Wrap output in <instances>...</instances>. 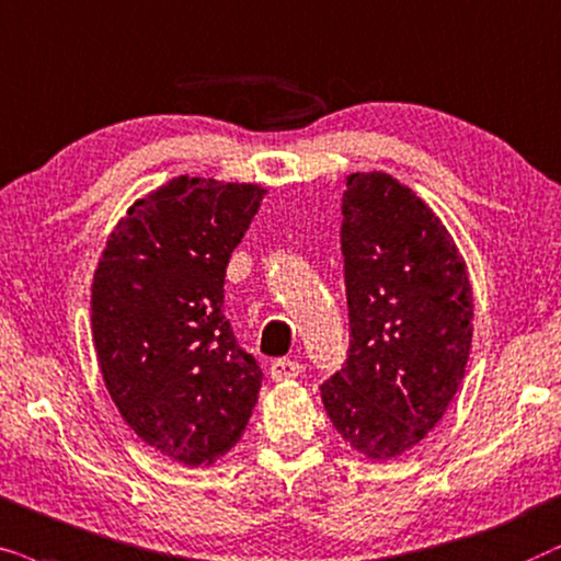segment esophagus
<instances>
[{"label": "esophagus", "instance_id": "34e87169", "mask_svg": "<svg viewBox=\"0 0 561 561\" xmlns=\"http://www.w3.org/2000/svg\"><path fill=\"white\" fill-rule=\"evenodd\" d=\"M302 371H305V367L300 362H295V358H276V362H272V367H268V375H272L274 382L295 379V377H300Z\"/></svg>", "mask_w": 561, "mask_h": 561}]
</instances>
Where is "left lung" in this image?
<instances>
[{"label":"left lung","mask_w":561,"mask_h":561,"mask_svg":"<svg viewBox=\"0 0 561 561\" xmlns=\"http://www.w3.org/2000/svg\"><path fill=\"white\" fill-rule=\"evenodd\" d=\"M341 213L351 343L320 398L351 449L385 461L425 438L465 379L472 285L442 218L385 171L348 174Z\"/></svg>","instance_id":"1"}]
</instances>
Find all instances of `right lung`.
Here are the masks:
<instances>
[{"mask_svg":"<svg viewBox=\"0 0 561 561\" xmlns=\"http://www.w3.org/2000/svg\"><path fill=\"white\" fill-rule=\"evenodd\" d=\"M266 190L174 176L136 199L104 245L92 335L123 421L163 457L207 467L243 436L259 400L256 358L222 312L230 253Z\"/></svg>","mask_w":561,"mask_h":561,"instance_id":"obj_1","label":"right lung"}]
</instances>
